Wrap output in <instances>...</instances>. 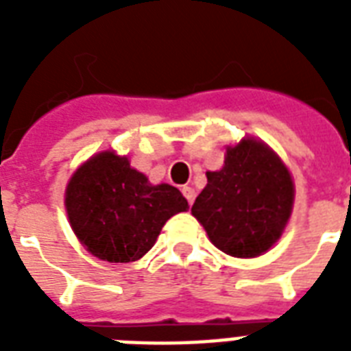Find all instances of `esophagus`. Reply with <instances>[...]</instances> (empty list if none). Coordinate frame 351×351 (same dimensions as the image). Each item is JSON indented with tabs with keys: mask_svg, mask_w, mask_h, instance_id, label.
Here are the masks:
<instances>
[{
	"mask_svg": "<svg viewBox=\"0 0 351 351\" xmlns=\"http://www.w3.org/2000/svg\"><path fill=\"white\" fill-rule=\"evenodd\" d=\"M182 193H184V197H186V200L189 202V206H191V204L195 202V189L189 186H184L182 187Z\"/></svg>",
	"mask_w": 351,
	"mask_h": 351,
	"instance_id": "1",
	"label": "esophagus"
}]
</instances>
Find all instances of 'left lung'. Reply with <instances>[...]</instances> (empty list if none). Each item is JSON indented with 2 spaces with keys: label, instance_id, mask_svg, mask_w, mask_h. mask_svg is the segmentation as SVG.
I'll list each match as a JSON object with an SVG mask.
<instances>
[{
  "label": "left lung",
  "instance_id": "left-lung-1",
  "mask_svg": "<svg viewBox=\"0 0 351 351\" xmlns=\"http://www.w3.org/2000/svg\"><path fill=\"white\" fill-rule=\"evenodd\" d=\"M193 217L220 251L239 258L266 253L282 234L293 208V180L266 143L244 138L228 147L224 167L209 171Z\"/></svg>",
  "mask_w": 351,
  "mask_h": 351
}]
</instances>
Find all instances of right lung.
<instances>
[{
	"instance_id": "1",
	"label": "right lung",
	"mask_w": 351,
	"mask_h": 351,
	"mask_svg": "<svg viewBox=\"0 0 351 351\" xmlns=\"http://www.w3.org/2000/svg\"><path fill=\"white\" fill-rule=\"evenodd\" d=\"M65 208L87 251L107 262H132L153 247L173 215L189 206L176 187L151 186L125 156L106 151L74 173Z\"/></svg>"
}]
</instances>
